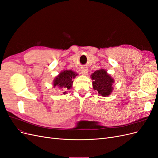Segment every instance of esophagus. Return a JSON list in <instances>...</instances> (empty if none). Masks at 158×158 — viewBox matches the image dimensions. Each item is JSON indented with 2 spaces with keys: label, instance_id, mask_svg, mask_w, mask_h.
<instances>
[{
  "label": "esophagus",
  "instance_id": "34e87169",
  "mask_svg": "<svg viewBox=\"0 0 158 158\" xmlns=\"http://www.w3.org/2000/svg\"><path fill=\"white\" fill-rule=\"evenodd\" d=\"M82 74H83V75H87V74H88V69L87 68H82Z\"/></svg>",
  "mask_w": 158,
  "mask_h": 158
}]
</instances>
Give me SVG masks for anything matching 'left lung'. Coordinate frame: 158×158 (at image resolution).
Masks as SVG:
<instances>
[{
	"mask_svg": "<svg viewBox=\"0 0 158 158\" xmlns=\"http://www.w3.org/2000/svg\"><path fill=\"white\" fill-rule=\"evenodd\" d=\"M91 78L93 80V89L97 91L99 96L107 97L113 92L114 80L106 70L100 69L95 71L91 74Z\"/></svg>",
	"mask_w": 158,
	"mask_h": 158,
	"instance_id": "left-lung-1",
	"label": "left lung"
}]
</instances>
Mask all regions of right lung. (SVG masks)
I'll return each mask as SVG.
<instances>
[{
  "label": "right lung",
  "instance_id": "add662e5",
  "mask_svg": "<svg viewBox=\"0 0 158 158\" xmlns=\"http://www.w3.org/2000/svg\"><path fill=\"white\" fill-rule=\"evenodd\" d=\"M77 75V73L72 70H62L53 80V82H52L53 88H55V87H56L59 89H64L63 94H66V90L70 89L73 87V80L75 78Z\"/></svg>",
  "mask_w": 158,
  "mask_h": 158
}]
</instances>
